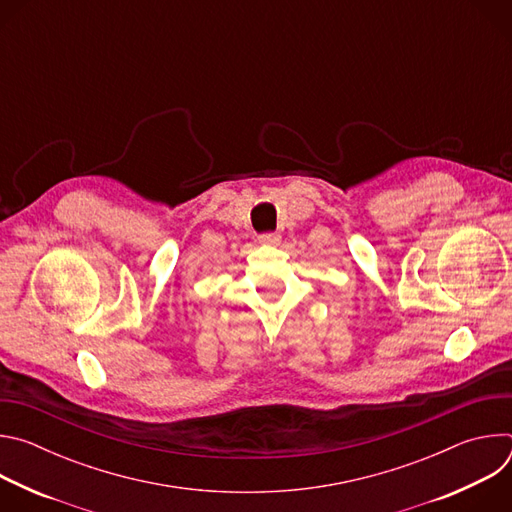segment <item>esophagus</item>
<instances>
[{"label": "esophagus", "mask_w": 512, "mask_h": 512, "mask_svg": "<svg viewBox=\"0 0 512 512\" xmlns=\"http://www.w3.org/2000/svg\"><path fill=\"white\" fill-rule=\"evenodd\" d=\"M279 241H281V235H279V233H273V231L259 235V243H261V245H277Z\"/></svg>", "instance_id": "obj_1"}]
</instances>
